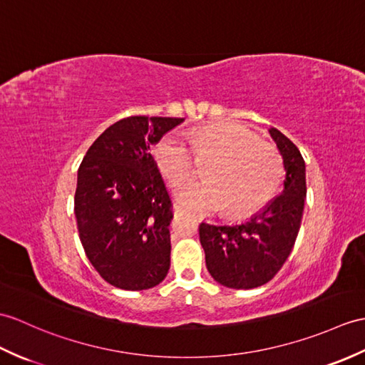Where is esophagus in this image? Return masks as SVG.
Masks as SVG:
<instances>
[{"mask_svg":"<svg viewBox=\"0 0 365 365\" xmlns=\"http://www.w3.org/2000/svg\"><path fill=\"white\" fill-rule=\"evenodd\" d=\"M174 213L175 215H185V210L180 205H177V203H175V205H174Z\"/></svg>","mask_w":365,"mask_h":365,"instance_id":"esophagus-1","label":"esophagus"}]
</instances>
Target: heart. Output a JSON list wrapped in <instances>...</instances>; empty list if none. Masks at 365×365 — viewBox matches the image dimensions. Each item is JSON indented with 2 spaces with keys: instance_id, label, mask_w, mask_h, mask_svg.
Listing matches in <instances>:
<instances>
[{
  "instance_id": "obj_1",
  "label": "heart",
  "mask_w": 365,
  "mask_h": 365,
  "mask_svg": "<svg viewBox=\"0 0 365 365\" xmlns=\"http://www.w3.org/2000/svg\"><path fill=\"white\" fill-rule=\"evenodd\" d=\"M190 140L199 157L215 155L205 171L208 180L190 182L179 190V202L199 215L227 213L242 217L257 213L272 199L282 180V158L274 146L236 123L197 127ZM191 143V144H192ZM190 144V145H191ZM188 140L168 133L154 149L155 162L166 180L179 186L194 174Z\"/></svg>"
}]
</instances>
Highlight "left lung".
I'll list each match as a JSON object with an SVG mask.
<instances>
[{
  "mask_svg": "<svg viewBox=\"0 0 365 365\" xmlns=\"http://www.w3.org/2000/svg\"><path fill=\"white\" fill-rule=\"evenodd\" d=\"M269 133L283 158L282 194L240 225H199L208 272L232 289H252L270 282L289 257L300 230L307 197L304 160L275 127Z\"/></svg>",
  "mask_w": 365,
  "mask_h": 365,
  "instance_id": "8db88e82",
  "label": "left lung"
}]
</instances>
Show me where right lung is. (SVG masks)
<instances>
[{
    "instance_id": "obj_1",
    "label": "right lung",
    "mask_w": 365,
    "mask_h": 365,
    "mask_svg": "<svg viewBox=\"0 0 365 365\" xmlns=\"http://www.w3.org/2000/svg\"><path fill=\"white\" fill-rule=\"evenodd\" d=\"M180 123L124 118L99 135L79 166L74 215L82 247L120 289H149L168 275L173 203L150 150Z\"/></svg>"
}]
</instances>
